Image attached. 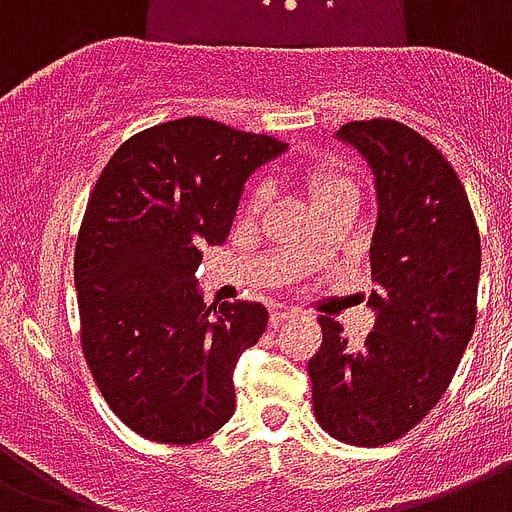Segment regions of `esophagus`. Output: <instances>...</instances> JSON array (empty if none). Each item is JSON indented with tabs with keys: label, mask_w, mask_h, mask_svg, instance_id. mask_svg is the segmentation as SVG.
<instances>
[{
	"label": "esophagus",
	"mask_w": 512,
	"mask_h": 512,
	"mask_svg": "<svg viewBox=\"0 0 512 512\" xmlns=\"http://www.w3.org/2000/svg\"><path fill=\"white\" fill-rule=\"evenodd\" d=\"M293 315H296V310H291V307H285V304H277L275 310H272V315H269V323H272V326H280V323H283V320H288V318H293Z\"/></svg>",
	"instance_id": "34e87169"
}]
</instances>
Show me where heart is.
I'll return each instance as SVG.
<instances>
[{
    "label": "heart",
    "instance_id": "b5f03b06",
    "mask_svg": "<svg viewBox=\"0 0 512 512\" xmlns=\"http://www.w3.org/2000/svg\"><path fill=\"white\" fill-rule=\"evenodd\" d=\"M307 189H310L312 200L315 202L342 192H358V189H355V181H352L342 168H336V165H315V168L307 173ZM269 194H272V189H269L267 181H256V184L248 189V197H245L248 211H259L261 205L269 200Z\"/></svg>",
    "mask_w": 512,
    "mask_h": 512
}]
</instances>
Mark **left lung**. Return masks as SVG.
Segmentation results:
<instances>
[{
	"label": "left lung",
	"mask_w": 512,
	"mask_h": 512,
	"mask_svg": "<svg viewBox=\"0 0 512 512\" xmlns=\"http://www.w3.org/2000/svg\"><path fill=\"white\" fill-rule=\"evenodd\" d=\"M336 136L374 170L376 323L350 344L336 320L320 318L323 344L307 368L318 425L374 449L417 427L449 387L475 328L481 235L459 176L417 130L363 120Z\"/></svg>",
	"instance_id": "obj_1"
}]
</instances>
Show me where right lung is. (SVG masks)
I'll use <instances>...</instances> for the list:
<instances>
[{
    "label": "right lung",
    "instance_id": "right-lung-1",
    "mask_svg": "<svg viewBox=\"0 0 512 512\" xmlns=\"http://www.w3.org/2000/svg\"><path fill=\"white\" fill-rule=\"evenodd\" d=\"M285 149L184 117L130 136L95 181L74 251L79 339L109 408L146 441H205L235 411L232 374L269 315L205 307L194 272L227 240L245 178Z\"/></svg>",
    "mask_w": 512,
    "mask_h": 512
}]
</instances>
